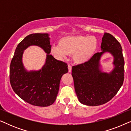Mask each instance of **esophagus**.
I'll return each instance as SVG.
<instances>
[{
  "label": "esophagus",
  "instance_id": "34e87169",
  "mask_svg": "<svg viewBox=\"0 0 131 131\" xmlns=\"http://www.w3.org/2000/svg\"><path fill=\"white\" fill-rule=\"evenodd\" d=\"M68 69H69V72L71 73V70H72V67H71V66H70V64H69V65H68Z\"/></svg>",
  "mask_w": 131,
  "mask_h": 131
}]
</instances>
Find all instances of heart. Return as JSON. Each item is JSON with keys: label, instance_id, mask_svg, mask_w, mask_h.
Wrapping results in <instances>:
<instances>
[{"label": "heart", "instance_id": "heart-1", "mask_svg": "<svg viewBox=\"0 0 131 131\" xmlns=\"http://www.w3.org/2000/svg\"><path fill=\"white\" fill-rule=\"evenodd\" d=\"M98 40L95 36L67 37L61 39L60 44L53 45L51 52L61 59L67 54H73L77 63L82 64L90 60L98 47Z\"/></svg>", "mask_w": 131, "mask_h": 131}]
</instances>
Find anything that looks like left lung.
Returning a JSON list of instances; mask_svg holds the SVG:
<instances>
[{"label":"left lung","mask_w":131,"mask_h":131,"mask_svg":"<svg viewBox=\"0 0 131 131\" xmlns=\"http://www.w3.org/2000/svg\"><path fill=\"white\" fill-rule=\"evenodd\" d=\"M101 52H97L88 61L72 67L74 89L78 98L83 104L96 106L107 103L116 95L124 80L125 62L122 48L113 36L105 33L102 39ZM114 57L115 69L109 74L99 69V60L104 52Z\"/></svg>","instance_id":"obj_1"}]
</instances>
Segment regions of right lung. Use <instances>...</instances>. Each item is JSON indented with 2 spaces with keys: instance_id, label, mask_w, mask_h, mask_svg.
Returning <instances> with one entry per match:
<instances>
[{
  "instance_id": "right-lung-1",
  "label": "right lung",
  "mask_w": 131,
  "mask_h": 131,
  "mask_svg": "<svg viewBox=\"0 0 131 131\" xmlns=\"http://www.w3.org/2000/svg\"><path fill=\"white\" fill-rule=\"evenodd\" d=\"M31 45L40 46L48 54L42 69L28 72L23 66L22 56L23 51ZM51 48L48 34H31L18 45L10 62L9 79L14 91L21 99L35 106L47 107L54 103L61 77L69 70L67 63L49 54Z\"/></svg>"
}]
</instances>
